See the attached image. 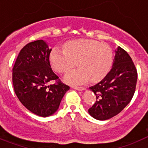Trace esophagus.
<instances>
[{"label":"esophagus","instance_id":"obj_1","mask_svg":"<svg viewBox=\"0 0 148 148\" xmlns=\"http://www.w3.org/2000/svg\"><path fill=\"white\" fill-rule=\"evenodd\" d=\"M72 88L74 89H77V90H79V91H82V90L85 89V88L82 87V86H72Z\"/></svg>","mask_w":148,"mask_h":148}]
</instances>
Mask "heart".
Returning a JSON list of instances; mask_svg holds the SVG:
<instances>
[{"label": "heart", "instance_id": "obj_1", "mask_svg": "<svg viewBox=\"0 0 148 148\" xmlns=\"http://www.w3.org/2000/svg\"><path fill=\"white\" fill-rule=\"evenodd\" d=\"M64 49L53 48L49 62L54 71L64 73L75 67L79 68L68 72L64 80L71 85L97 83L103 80L112 67L114 54L110 46L94 40H77L68 42Z\"/></svg>", "mask_w": 148, "mask_h": 148}]
</instances>
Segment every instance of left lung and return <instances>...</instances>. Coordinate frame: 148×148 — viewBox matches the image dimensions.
Masks as SVG:
<instances>
[{
	"instance_id": "1",
	"label": "left lung",
	"mask_w": 148,
	"mask_h": 148,
	"mask_svg": "<svg viewBox=\"0 0 148 148\" xmlns=\"http://www.w3.org/2000/svg\"><path fill=\"white\" fill-rule=\"evenodd\" d=\"M137 77V70L131 57L118 47L111 70L99 84L89 87L96 95V101L88 110L89 114L99 120L117 115L133 97Z\"/></svg>"
}]
</instances>
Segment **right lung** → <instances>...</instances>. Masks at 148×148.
Here are the masks:
<instances>
[{"label": "right lung", "mask_w": 148, "mask_h": 148, "mask_svg": "<svg viewBox=\"0 0 148 148\" xmlns=\"http://www.w3.org/2000/svg\"><path fill=\"white\" fill-rule=\"evenodd\" d=\"M51 50L43 40L31 42L21 49L13 68V88L18 100L31 112L43 117L58 110L70 89L51 68ZM52 80L56 84H49Z\"/></svg>", "instance_id": "obj_1"}]
</instances>
